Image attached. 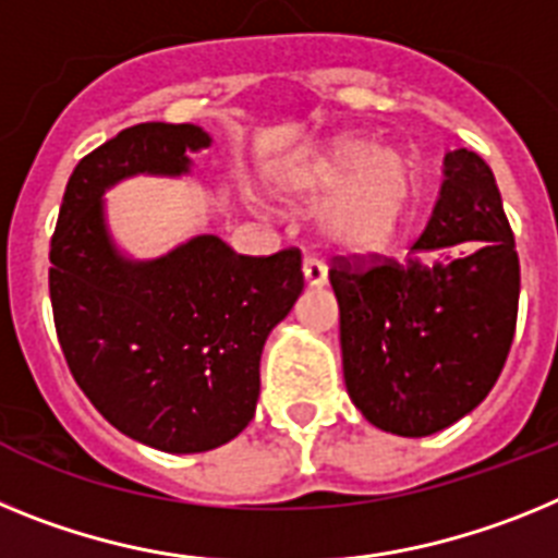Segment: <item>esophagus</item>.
<instances>
[{"label": "esophagus", "instance_id": "esophagus-1", "mask_svg": "<svg viewBox=\"0 0 558 558\" xmlns=\"http://www.w3.org/2000/svg\"><path fill=\"white\" fill-rule=\"evenodd\" d=\"M303 278H306V283L314 286V289L326 286L328 283L326 264H319L317 258H306V260H303Z\"/></svg>", "mask_w": 558, "mask_h": 558}]
</instances>
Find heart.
<instances>
[{
    "instance_id": "heart-1",
    "label": "heart",
    "mask_w": 558,
    "mask_h": 558,
    "mask_svg": "<svg viewBox=\"0 0 558 558\" xmlns=\"http://www.w3.org/2000/svg\"><path fill=\"white\" fill-rule=\"evenodd\" d=\"M418 182L415 157L401 145H373L367 137H339L306 165L280 177L286 196L328 207L319 235L331 250L365 258L390 246Z\"/></svg>"
}]
</instances>
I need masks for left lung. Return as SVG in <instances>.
I'll use <instances>...</instances> for the list:
<instances>
[{
    "label": "left lung",
    "mask_w": 558,
    "mask_h": 558,
    "mask_svg": "<svg viewBox=\"0 0 558 558\" xmlns=\"http://www.w3.org/2000/svg\"><path fill=\"white\" fill-rule=\"evenodd\" d=\"M348 396L385 433L424 438L481 404L511 351L520 258L486 162L444 157L438 202L407 264L337 258Z\"/></svg>",
    "instance_id": "8db88e82"
}]
</instances>
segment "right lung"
<instances>
[{
  "label": "right lung",
  "instance_id": "right-lung-1",
  "mask_svg": "<svg viewBox=\"0 0 558 558\" xmlns=\"http://www.w3.org/2000/svg\"><path fill=\"white\" fill-rule=\"evenodd\" d=\"M213 140L193 123H140L86 154L50 244V300L77 387L114 429L171 454L216 449L260 393L264 342L303 292L298 250L269 258L196 235L134 260L106 225L104 193L137 173L182 177Z\"/></svg>",
  "mask_w": 558,
  "mask_h": 558
}]
</instances>
